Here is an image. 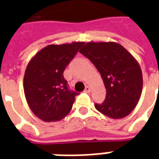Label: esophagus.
I'll list each match as a JSON object with an SVG mask.
<instances>
[{
	"instance_id": "obj_1",
	"label": "esophagus",
	"mask_w": 159,
	"mask_h": 159,
	"mask_svg": "<svg viewBox=\"0 0 159 159\" xmlns=\"http://www.w3.org/2000/svg\"><path fill=\"white\" fill-rule=\"evenodd\" d=\"M90 91H91V88L89 86H87L85 88V89H84V93H89Z\"/></svg>"
}]
</instances>
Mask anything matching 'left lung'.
I'll use <instances>...</instances> for the list:
<instances>
[{
  "label": "left lung",
  "instance_id": "left-lung-1",
  "mask_svg": "<svg viewBox=\"0 0 159 159\" xmlns=\"http://www.w3.org/2000/svg\"><path fill=\"white\" fill-rule=\"evenodd\" d=\"M80 52L95 66L107 89L106 100L97 111L113 119L123 118L140 100L143 78L136 59L117 42H89Z\"/></svg>",
  "mask_w": 159,
  "mask_h": 159
}]
</instances>
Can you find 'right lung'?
<instances>
[{
  "label": "right lung",
  "instance_id": "add662e5",
  "mask_svg": "<svg viewBox=\"0 0 159 159\" xmlns=\"http://www.w3.org/2000/svg\"><path fill=\"white\" fill-rule=\"evenodd\" d=\"M83 42L51 44L41 49L26 67L24 91L28 106L45 122H57L68 115L78 94L70 91L63 72Z\"/></svg>",
  "mask_w": 159,
  "mask_h": 159
}]
</instances>
